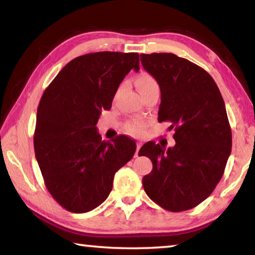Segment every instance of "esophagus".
Listing matches in <instances>:
<instances>
[{
  "label": "esophagus",
  "instance_id": "1",
  "mask_svg": "<svg viewBox=\"0 0 255 255\" xmlns=\"http://www.w3.org/2000/svg\"><path fill=\"white\" fill-rule=\"evenodd\" d=\"M141 145H143V143H141V141H139V143H137V148H136V153H135V156L136 157L138 156V153H139V149L141 147Z\"/></svg>",
  "mask_w": 255,
  "mask_h": 255
}]
</instances>
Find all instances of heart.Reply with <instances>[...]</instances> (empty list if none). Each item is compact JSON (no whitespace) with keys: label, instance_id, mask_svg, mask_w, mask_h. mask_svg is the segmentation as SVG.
I'll use <instances>...</instances> for the list:
<instances>
[{"label":"heart","instance_id":"b5f03b06","mask_svg":"<svg viewBox=\"0 0 255 255\" xmlns=\"http://www.w3.org/2000/svg\"><path fill=\"white\" fill-rule=\"evenodd\" d=\"M154 85H157L156 81L153 76H150L148 74H141L139 77L137 79V86H138V90H144V89H147L150 88V86H154ZM146 126V123L143 122V120L140 119H132L130 122H128L126 125V128L129 132L131 133H139L143 131V129Z\"/></svg>","mask_w":255,"mask_h":255}]
</instances>
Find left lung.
<instances>
[{
  "label": "left lung",
  "mask_w": 255,
  "mask_h": 255,
  "mask_svg": "<svg viewBox=\"0 0 255 255\" xmlns=\"http://www.w3.org/2000/svg\"><path fill=\"white\" fill-rule=\"evenodd\" d=\"M140 62L161 89L158 122L171 123L175 145L148 141L153 170L143 178L145 192L170 211L191 209L221 181L232 150V130L217 84L204 68L170 53L141 54Z\"/></svg>",
  "instance_id": "obj_1"
}]
</instances>
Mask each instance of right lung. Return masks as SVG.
<instances>
[{"label":"right lung","instance_id":"obj_1","mask_svg":"<svg viewBox=\"0 0 255 255\" xmlns=\"http://www.w3.org/2000/svg\"><path fill=\"white\" fill-rule=\"evenodd\" d=\"M137 53L100 51L76 57L42 94L33 146L47 189L58 204L75 214L105 201L114 176L130 161L135 141L122 135L101 140L97 124L111 109L119 84L139 70Z\"/></svg>","mask_w":255,"mask_h":255}]
</instances>
